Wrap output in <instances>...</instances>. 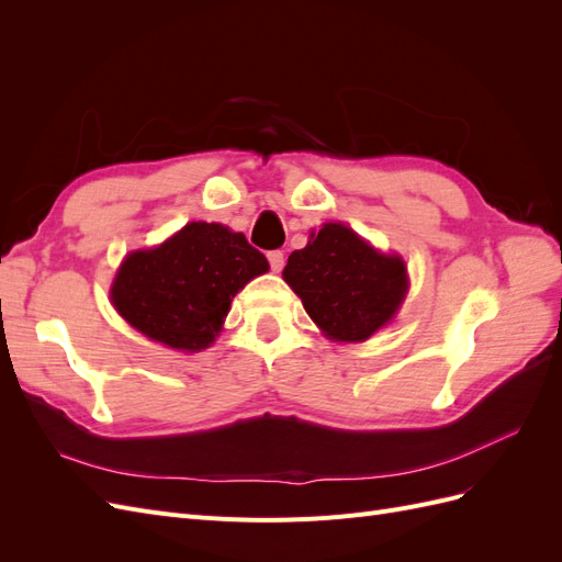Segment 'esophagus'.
I'll use <instances>...</instances> for the list:
<instances>
[{
	"label": "esophagus",
	"instance_id": "obj_1",
	"mask_svg": "<svg viewBox=\"0 0 562 562\" xmlns=\"http://www.w3.org/2000/svg\"><path fill=\"white\" fill-rule=\"evenodd\" d=\"M267 260H269L271 271H281L283 269V252L281 250H269L267 252Z\"/></svg>",
	"mask_w": 562,
	"mask_h": 562
}]
</instances>
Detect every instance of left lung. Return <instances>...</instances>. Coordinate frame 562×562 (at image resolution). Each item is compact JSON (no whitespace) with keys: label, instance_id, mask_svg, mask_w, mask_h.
Returning <instances> with one entry per match:
<instances>
[{"label":"left lung","instance_id":"left-lung-1","mask_svg":"<svg viewBox=\"0 0 562 562\" xmlns=\"http://www.w3.org/2000/svg\"><path fill=\"white\" fill-rule=\"evenodd\" d=\"M304 310L335 342H366L394 318L407 293L401 255H384L353 229L326 223L283 269Z\"/></svg>","mask_w":562,"mask_h":562}]
</instances>
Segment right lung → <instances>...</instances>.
Masks as SVG:
<instances>
[{"instance_id": "right-lung-1", "label": "right lung", "mask_w": 562, "mask_h": 562, "mask_svg": "<svg viewBox=\"0 0 562 562\" xmlns=\"http://www.w3.org/2000/svg\"><path fill=\"white\" fill-rule=\"evenodd\" d=\"M269 262L241 232L190 223L157 248L133 250L112 283V304L135 330L180 351H201L223 330L234 295Z\"/></svg>"}]
</instances>
